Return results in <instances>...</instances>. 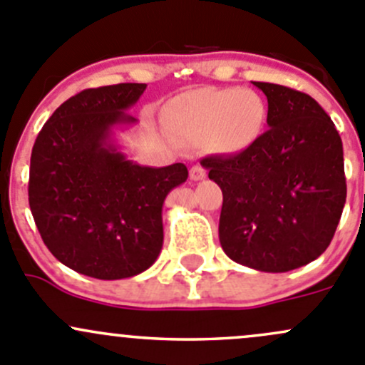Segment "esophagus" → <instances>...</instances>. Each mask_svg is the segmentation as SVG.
Masks as SVG:
<instances>
[{"mask_svg":"<svg viewBox=\"0 0 365 365\" xmlns=\"http://www.w3.org/2000/svg\"><path fill=\"white\" fill-rule=\"evenodd\" d=\"M206 176V171L201 165H192L190 168V178L194 180V182H200V180H203Z\"/></svg>","mask_w":365,"mask_h":365,"instance_id":"34e87169","label":"esophagus"}]
</instances>
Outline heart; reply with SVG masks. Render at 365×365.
<instances>
[{
    "label": "heart",
    "instance_id": "heart-1",
    "mask_svg": "<svg viewBox=\"0 0 365 365\" xmlns=\"http://www.w3.org/2000/svg\"><path fill=\"white\" fill-rule=\"evenodd\" d=\"M268 108L257 91L247 88H201L176 97L171 123L192 139L208 138L220 155H238L256 145L267 125Z\"/></svg>",
    "mask_w": 365,
    "mask_h": 365
}]
</instances>
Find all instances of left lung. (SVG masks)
I'll use <instances>...</instances> for the list:
<instances>
[{"instance_id":"8db88e82","label":"left lung","mask_w":365,"mask_h":365,"mask_svg":"<svg viewBox=\"0 0 365 365\" xmlns=\"http://www.w3.org/2000/svg\"><path fill=\"white\" fill-rule=\"evenodd\" d=\"M268 101V130L238 155L201 160L222 190L219 240L259 272L295 270L330 245L346 203L342 141L309 95L252 83Z\"/></svg>"}]
</instances>
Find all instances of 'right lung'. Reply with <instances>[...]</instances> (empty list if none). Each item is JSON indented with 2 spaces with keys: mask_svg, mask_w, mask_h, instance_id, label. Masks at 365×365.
Masks as SVG:
<instances>
[{
  "mask_svg": "<svg viewBox=\"0 0 365 365\" xmlns=\"http://www.w3.org/2000/svg\"><path fill=\"white\" fill-rule=\"evenodd\" d=\"M146 84L90 88L47 120L33 145L29 208L43 244L65 267L102 281L148 270L162 251V206L189 176L185 164L150 168L130 160L118 128Z\"/></svg>",
  "mask_w": 365,
  "mask_h": 365,
  "instance_id": "1",
  "label": "right lung"
}]
</instances>
